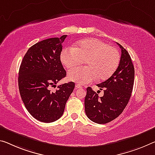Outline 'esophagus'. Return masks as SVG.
<instances>
[{
  "mask_svg": "<svg viewBox=\"0 0 155 155\" xmlns=\"http://www.w3.org/2000/svg\"><path fill=\"white\" fill-rule=\"evenodd\" d=\"M82 86H81L80 84H75V89H82Z\"/></svg>",
  "mask_w": 155,
  "mask_h": 155,
  "instance_id": "1",
  "label": "esophagus"
}]
</instances>
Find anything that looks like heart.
<instances>
[{
    "instance_id": "b5f03b06",
    "label": "heart",
    "mask_w": 155,
    "mask_h": 155,
    "mask_svg": "<svg viewBox=\"0 0 155 155\" xmlns=\"http://www.w3.org/2000/svg\"><path fill=\"white\" fill-rule=\"evenodd\" d=\"M61 61L71 71L84 61L87 67L70 71L68 79L79 84H86L93 80H106L112 75L120 62V53L116 48L102 40L90 38L77 43L73 48H66L61 53Z\"/></svg>"
}]
</instances>
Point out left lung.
<instances>
[{
  "mask_svg": "<svg viewBox=\"0 0 155 155\" xmlns=\"http://www.w3.org/2000/svg\"><path fill=\"white\" fill-rule=\"evenodd\" d=\"M121 57L115 73L104 82L97 84L104 90V96L87 87L84 99L85 113L93 122L104 124L116 118L123 112L132 94L134 80V68L128 52L120 44Z\"/></svg>",
  "mask_w": 155,
  "mask_h": 155,
  "instance_id": "8db88e82",
  "label": "left lung"
}]
</instances>
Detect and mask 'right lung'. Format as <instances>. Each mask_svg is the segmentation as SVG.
Returning <instances> with one entry per match:
<instances>
[{"mask_svg": "<svg viewBox=\"0 0 155 155\" xmlns=\"http://www.w3.org/2000/svg\"><path fill=\"white\" fill-rule=\"evenodd\" d=\"M67 37L50 38L31 46L21 61L18 72V89L25 108L37 120L54 122L64 113L66 102L75 88L70 82L61 84L66 77L60 60L61 44Z\"/></svg>", "mask_w": 155, "mask_h": 155, "instance_id": "right-lung-1", "label": "right lung"}]
</instances>
